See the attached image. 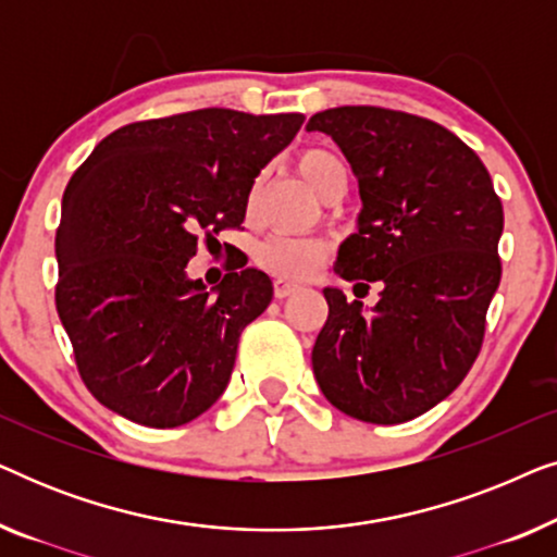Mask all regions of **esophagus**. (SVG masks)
<instances>
[{
	"instance_id": "1",
	"label": "esophagus",
	"mask_w": 557,
	"mask_h": 557,
	"mask_svg": "<svg viewBox=\"0 0 557 557\" xmlns=\"http://www.w3.org/2000/svg\"><path fill=\"white\" fill-rule=\"evenodd\" d=\"M299 284H294V281L288 278H276L273 281V294H276V299H286V296H292Z\"/></svg>"
}]
</instances>
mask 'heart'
Returning a JSON list of instances; mask_svg holds the SVG:
<instances>
[{"mask_svg":"<svg viewBox=\"0 0 557 557\" xmlns=\"http://www.w3.org/2000/svg\"><path fill=\"white\" fill-rule=\"evenodd\" d=\"M296 170L301 177L309 182V187L326 200L339 187H347V164L342 162L339 154L332 149L311 147L299 151L296 157ZM258 193H261V180H256L248 189L246 210L253 212L258 202ZM326 246L319 238H288V235H273L265 238L261 246L256 248V263L263 271L273 273L278 278H307L317 271V265L324 261Z\"/></svg>","mask_w":557,"mask_h":557,"instance_id":"heart-1","label":"heart"}]
</instances>
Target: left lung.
<instances>
[{"label":"left lung","instance_id":"left-lung-1","mask_svg":"<svg viewBox=\"0 0 557 557\" xmlns=\"http://www.w3.org/2000/svg\"><path fill=\"white\" fill-rule=\"evenodd\" d=\"M307 132L332 136L360 185L357 231L334 271L355 292L380 284L375 307L324 288L314 377L349 418L410 421L448 398L476 360L502 276V202L482 159L436 121L339 106L314 113Z\"/></svg>","mask_w":557,"mask_h":557}]
</instances>
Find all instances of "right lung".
Instances as JSON below:
<instances>
[{"label":"right lung","mask_w":557,"mask_h":557,"mask_svg":"<svg viewBox=\"0 0 557 557\" xmlns=\"http://www.w3.org/2000/svg\"><path fill=\"white\" fill-rule=\"evenodd\" d=\"M301 113L202 109L106 136L67 182L55 235L60 322L83 383L149 429L195 421L231 380L238 337L271 304L263 271L187 276L189 258L240 227L258 174Z\"/></svg>","instance_id":"add662e5"}]
</instances>
